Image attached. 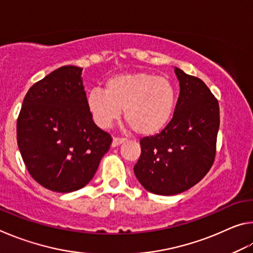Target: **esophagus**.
Wrapping results in <instances>:
<instances>
[{
  "label": "esophagus",
  "mask_w": 253,
  "mask_h": 253,
  "mask_svg": "<svg viewBox=\"0 0 253 253\" xmlns=\"http://www.w3.org/2000/svg\"><path fill=\"white\" fill-rule=\"evenodd\" d=\"M125 140H126V138H118V137H115V138L113 139V143H111V146L117 147V146H119V145L125 142Z\"/></svg>",
  "instance_id": "1"
}]
</instances>
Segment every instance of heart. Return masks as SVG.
<instances>
[{"mask_svg":"<svg viewBox=\"0 0 253 253\" xmlns=\"http://www.w3.org/2000/svg\"><path fill=\"white\" fill-rule=\"evenodd\" d=\"M87 107L93 121L108 128L124 110L126 123L136 134L152 136L169 125L175 107V91L165 77L148 72L114 76L106 81L105 92L88 93Z\"/></svg>","mask_w":253,"mask_h":253,"instance_id":"obj_1","label":"heart"}]
</instances>
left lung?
<instances>
[{
  "mask_svg": "<svg viewBox=\"0 0 253 253\" xmlns=\"http://www.w3.org/2000/svg\"><path fill=\"white\" fill-rule=\"evenodd\" d=\"M179 95L172 121L160 134L140 139L134 173L145 190L158 195L182 193L199 183L215 157L219 102L202 80L174 68Z\"/></svg>",
  "mask_w": 253,
  "mask_h": 253,
  "instance_id": "8db88e82",
  "label": "left lung"
}]
</instances>
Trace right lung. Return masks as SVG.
<instances>
[{"instance_id": "right-lung-1", "label": "right lung", "mask_w": 253, "mask_h": 253, "mask_svg": "<svg viewBox=\"0 0 253 253\" xmlns=\"http://www.w3.org/2000/svg\"><path fill=\"white\" fill-rule=\"evenodd\" d=\"M83 68L65 66L34 84L24 97L16 138L29 173L42 186L69 193L90 182L111 137L92 121Z\"/></svg>"}]
</instances>
